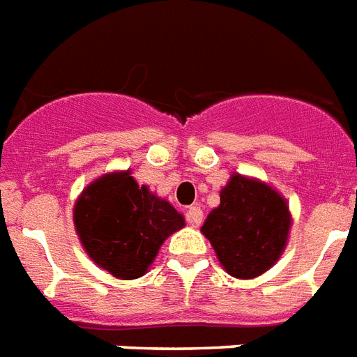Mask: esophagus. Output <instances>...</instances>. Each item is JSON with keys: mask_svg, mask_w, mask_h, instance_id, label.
Here are the masks:
<instances>
[{"mask_svg": "<svg viewBox=\"0 0 357 357\" xmlns=\"http://www.w3.org/2000/svg\"><path fill=\"white\" fill-rule=\"evenodd\" d=\"M188 223H192L193 227H199L202 223V210L201 206H190L186 212Z\"/></svg>", "mask_w": 357, "mask_h": 357, "instance_id": "esophagus-1", "label": "esophagus"}]
</instances>
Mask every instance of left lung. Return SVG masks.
Returning a JSON list of instances; mask_svg holds the SVG:
<instances>
[{
    "mask_svg": "<svg viewBox=\"0 0 357 357\" xmlns=\"http://www.w3.org/2000/svg\"><path fill=\"white\" fill-rule=\"evenodd\" d=\"M219 197L201 232L228 275L243 280L264 275L287 245L291 213L286 199L269 184L238 173Z\"/></svg>",
    "mask_w": 357,
    "mask_h": 357,
    "instance_id": "left-lung-1",
    "label": "left lung"
}]
</instances>
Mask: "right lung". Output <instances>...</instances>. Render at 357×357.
Listing matches in <instances>:
<instances>
[{
  "label": "right lung",
  "mask_w": 357,
  "mask_h": 357,
  "mask_svg": "<svg viewBox=\"0 0 357 357\" xmlns=\"http://www.w3.org/2000/svg\"><path fill=\"white\" fill-rule=\"evenodd\" d=\"M73 223L88 256L110 275L132 280L145 275L165 239L184 218L130 171L107 173L82 190Z\"/></svg>",
  "instance_id": "obj_1"
}]
</instances>
